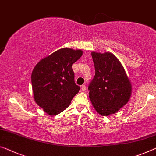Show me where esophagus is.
<instances>
[{"label": "esophagus", "mask_w": 156, "mask_h": 156, "mask_svg": "<svg viewBox=\"0 0 156 156\" xmlns=\"http://www.w3.org/2000/svg\"><path fill=\"white\" fill-rule=\"evenodd\" d=\"M86 89V85L83 84V85L81 86V90H82L83 91H85Z\"/></svg>", "instance_id": "34e87169"}]
</instances>
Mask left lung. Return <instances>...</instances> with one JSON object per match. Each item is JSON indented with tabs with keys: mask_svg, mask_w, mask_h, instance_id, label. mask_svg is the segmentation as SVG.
Segmentation results:
<instances>
[{
	"mask_svg": "<svg viewBox=\"0 0 156 156\" xmlns=\"http://www.w3.org/2000/svg\"><path fill=\"white\" fill-rule=\"evenodd\" d=\"M95 74L88 85L89 98L98 113L109 116L129 101L132 87L123 66L114 54L92 52Z\"/></svg>",
	"mask_w": 156,
	"mask_h": 156,
	"instance_id": "8db88e82",
	"label": "left lung"
}]
</instances>
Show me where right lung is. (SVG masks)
Returning a JSON list of instances; mask_svg holds the SVG:
<instances>
[{
  "label": "right lung",
  "mask_w": 156,
  "mask_h": 156,
  "mask_svg": "<svg viewBox=\"0 0 156 156\" xmlns=\"http://www.w3.org/2000/svg\"><path fill=\"white\" fill-rule=\"evenodd\" d=\"M82 54L81 50L63 48L42 59L33 69L31 82L35 101L49 115L64 111L80 90L75 82L72 65Z\"/></svg>",
  "instance_id": "obj_1"
}]
</instances>
